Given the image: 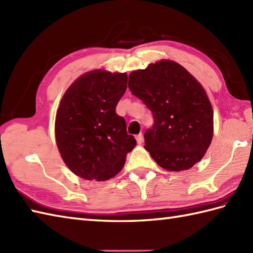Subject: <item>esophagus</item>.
Segmentation results:
<instances>
[{
	"label": "esophagus",
	"instance_id": "34e87169",
	"mask_svg": "<svg viewBox=\"0 0 253 253\" xmlns=\"http://www.w3.org/2000/svg\"><path fill=\"white\" fill-rule=\"evenodd\" d=\"M136 139H137L138 144H141L142 141H143V135H142V133H139V135H137Z\"/></svg>",
	"mask_w": 253,
	"mask_h": 253
}]
</instances>
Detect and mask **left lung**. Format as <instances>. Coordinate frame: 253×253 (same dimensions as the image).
I'll use <instances>...</instances> for the list:
<instances>
[{"label": "left lung", "mask_w": 253, "mask_h": 253, "mask_svg": "<svg viewBox=\"0 0 253 253\" xmlns=\"http://www.w3.org/2000/svg\"><path fill=\"white\" fill-rule=\"evenodd\" d=\"M131 93L152 112L154 124L144 143L161 168H192L206 154L213 137V111L198 80L173 61H160L129 75Z\"/></svg>", "instance_id": "8db88e82"}]
</instances>
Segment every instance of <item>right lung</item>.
Returning a JSON list of instances; mask_svg holds the SVG:
<instances>
[{"label":"right lung","instance_id":"right-lung-1","mask_svg":"<svg viewBox=\"0 0 253 253\" xmlns=\"http://www.w3.org/2000/svg\"><path fill=\"white\" fill-rule=\"evenodd\" d=\"M127 75L92 71L80 76L61 100L55 139L61 157L74 174L107 180L122 170L136 139L115 112L127 89Z\"/></svg>","mask_w":253,"mask_h":253}]
</instances>
